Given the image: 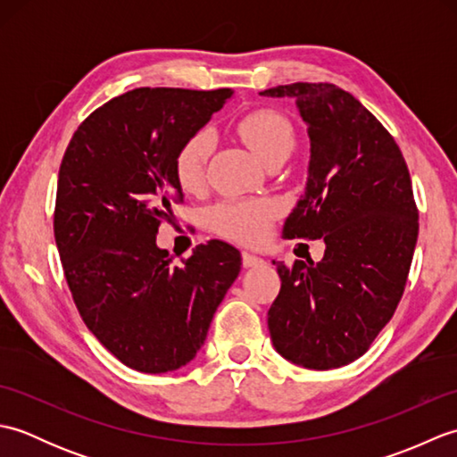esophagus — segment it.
Returning <instances> with one entry per match:
<instances>
[{
	"instance_id": "esophagus-1",
	"label": "esophagus",
	"mask_w": 457,
	"mask_h": 457,
	"mask_svg": "<svg viewBox=\"0 0 457 457\" xmlns=\"http://www.w3.org/2000/svg\"><path fill=\"white\" fill-rule=\"evenodd\" d=\"M241 263H244V267H245V269H251V267H259V265H263L265 261L261 259V257H257V255H253V253H247V251H245V253L241 255Z\"/></svg>"
}]
</instances>
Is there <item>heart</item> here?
Instances as JSON below:
<instances>
[{
  "label": "heart",
  "mask_w": 457,
  "mask_h": 457,
  "mask_svg": "<svg viewBox=\"0 0 457 457\" xmlns=\"http://www.w3.org/2000/svg\"><path fill=\"white\" fill-rule=\"evenodd\" d=\"M236 131L263 162L275 154L287 157L295 145L293 125L275 110H253L241 115ZM213 147H216V135L208 128L194 131L190 137L184 139L174 154V177L182 190L198 192L204 187ZM273 216L275 208L267 200H228L213 206L208 220L212 229L223 237L239 244H257L267 236Z\"/></svg>",
  "instance_id": "heart-1"
}]
</instances>
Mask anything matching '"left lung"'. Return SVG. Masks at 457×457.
<instances>
[{"mask_svg":"<svg viewBox=\"0 0 457 457\" xmlns=\"http://www.w3.org/2000/svg\"><path fill=\"white\" fill-rule=\"evenodd\" d=\"M293 98L308 125L306 190L285 221L287 239H324V259L273 261L280 293L267 322L277 352L306 369L361 357L404 293L419 210L399 145L375 115L334 84L261 92Z\"/></svg>","mask_w":457,"mask_h":457,"instance_id":"left-lung-1","label":"left lung"}]
</instances>
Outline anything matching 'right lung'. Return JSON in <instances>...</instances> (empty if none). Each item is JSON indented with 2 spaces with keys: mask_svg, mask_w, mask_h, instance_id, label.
Returning <instances> with one entry per match:
<instances>
[{
  "mask_svg": "<svg viewBox=\"0 0 457 457\" xmlns=\"http://www.w3.org/2000/svg\"><path fill=\"white\" fill-rule=\"evenodd\" d=\"M234 90L135 88L92 112L58 170L54 239L74 304L110 353L141 373L187 365L241 269L212 239L182 267L157 247L184 200L174 154Z\"/></svg>",
  "mask_w": 457,
  "mask_h": 457,
  "instance_id": "obj_1",
  "label": "right lung"
}]
</instances>
